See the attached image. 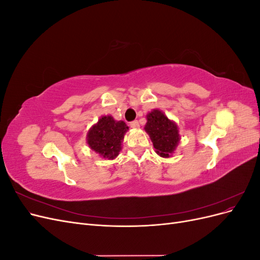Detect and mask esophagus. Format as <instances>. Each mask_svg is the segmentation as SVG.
<instances>
[{"label": "esophagus", "mask_w": 260, "mask_h": 260, "mask_svg": "<svg viewBox=\"0 0 260 260\" xmlns=\"http://www.w3.org/2000/svg\"><path fill=\"white\" fill-rule=\"evenodd\" d=\"M130 127L131 128H139L140 127V123L138 120H133L130 122Z\"/></svg>", "instance_id": "34e87169"}]
</instances>
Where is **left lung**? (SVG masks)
Instances as JSON below:
<instances>
[{"label": "left lung", "mask_w": 260, "mask_h": 260, "mask_svg": "<svg viewBox=\"0 0 260 260\" xmlns=\"http://www.w3.org/2000/svg\"><path fill=\"white\" fill-rule=\"evenodd\" d=\"M146 118L147 122L144 129L151 137L156 153L161 157H169L180 140L177 124L158 109L148 113Z\"/></svg>", "instance_id": "1"}]
</instances>
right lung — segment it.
Instances as JSON below:
<instances>
[{
  "instance_id": "right-lung-1",
  "label": "right lung",
  "mask_w": 260,
  "mask_h": 260,
  "mask_svg": "<svg viewBox=\"0 0 260 260\" xmlns=\"http://www.w3.org/2000/svg\"><path fill=\"white\" fill-rule=\"evenodd\" d=\"M127 124L116 121L112 116H104L88 133V144L104 158L113 159L119 154Z\"/></svg>"
}]
</instances>
